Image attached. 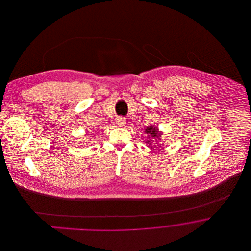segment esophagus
Instances as JSON below:
<instances>
[{"label":"esophagus","mask_w":251,"mask_h":251,"mask_svg":"<svg viewBox=\"0 0 251 251\" xmlns=\"http://www.w3.org/2000/svg\"><path fill=\"white\" fill-rule=\"evenodd\" d=\"M117 124H118V126H120V127H123V126L126 124V120H125L124 118H119V119L117 120Z\"/></svg>","instance_id":"obj_1"}]
</instances>
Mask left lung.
Wrapping results in <instances>:
<instances>
[{
	"label": "left lung",
	"instance_id": "obj_1",
	"mask_svg": "<svg viewBox=\"0 0 251 251\" xmlns=\"http://www.w3.org/2000/svg\"><path fill=\"white\" fill-rule=\"evenodd\" d=\"M145 132H146V133H148L149 135H151V136L154 137V138H158V137L160 136V135H159V131H158V128H157V127H153V126L147 127ZM154 138H153V139H154ZM147 143H149L151 145V149L156 150V149H154V147H156V145H151V142L150 140H148V141H147Z\"/></svg>",
	"mask_w": 251,
	"mask_h": 251
}]
</instances>
